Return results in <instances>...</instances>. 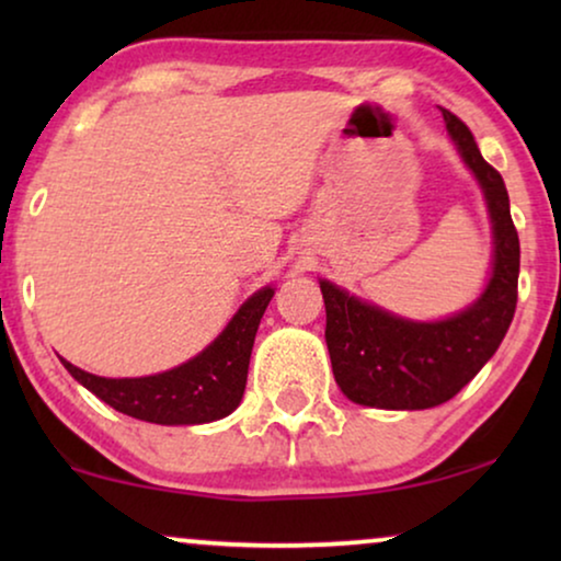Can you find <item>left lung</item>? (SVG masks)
I'll use <instances>...</instances> for the list:
<instances>
[{
  "mask_svg": "<svg viewBox=\"0 0 561 561\" xmlns=\"http://www.w3.org/2000/svg\"><path fill=\"white\" fill-rule=\"evenodd\" d=\"M449 140L485 196L493 263L482 294L467 309L436 321L390 313L350 290L319 280L327 306V347L336 386L352 403L421 411L455 398L501 347L518 301L520 244L501 173L455 114L442 110Z\"/></svg>",
  "mask_w": 561,
  "mask_h": 561,
  "instance_id": "8db88e82",
  "label": "left lung"
}]
</instances>
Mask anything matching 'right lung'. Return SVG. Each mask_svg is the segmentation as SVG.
<instances>
[{
    "label": "right lung",
    "mask_w": 561,
    "mask_h": 561,
    "mask_svg": "<svg viewBox=\"0 0 561 561\" xmlns=\"http://www.w3.org/2000/svg\"><path fill=\"white\" fill-rule=\"evenodd\" d=\"M273 294V286L255 290L209 347L173 370L145 378H102L64 357L60 363L83 388L127 416L163 426L209 424L229 416L242 401L252 344Z\"/></svg>",
    "instance_id": "obj_1"
}]
</instances>
